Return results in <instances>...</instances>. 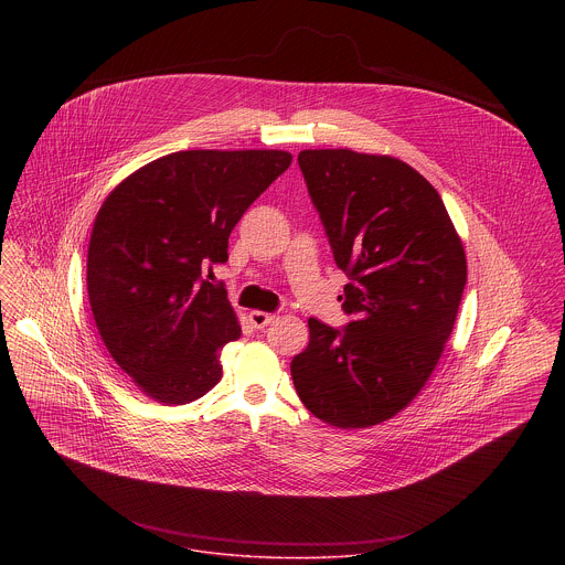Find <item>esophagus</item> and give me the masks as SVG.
Here are the masks:
<instances>
[{"label": "esophagus", "mask_w": 565, "mask_h": 565, "mask_svg": "<svg viewBox=\"0 0 565 565\" xmlns=\"http://www.w3.org/2000/svg\"><path fill=\"white\" fill-rule=\"evenodd\" d=\"M276 320L274 313H265V311H252L249 313V322L254 328H265L267 323H271Z\"/></svg>", "instance_id": "34e87169"}]
</instances>
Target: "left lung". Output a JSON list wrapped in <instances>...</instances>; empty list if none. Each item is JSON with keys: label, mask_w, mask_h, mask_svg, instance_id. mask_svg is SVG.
Returning <instances> with one entry per match:
<instances>
[{"label": "left lung", "mask_w": 565, "mask_h": 565, "mask_svg": "<svg viewBox=\"0 0 565 565\" xmlns=\"http://www.w3.org/2000/svg\"><path fill=\"white\" fill-rule=\"evenodd\" d=\"M343 287V328L309 320L291 361L302 404L337 428L381 424L411 403L452 332L468 280L435 186L406 162L352 150L298 154Z\"/></svg>", "instance_id": "1"}]
</instances>
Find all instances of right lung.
Returning <instances> with one entry per match:
<instances>
[{
	"label": "right lung",
	"instance_id": "obj_1",
	"mask_svg": "<svg viewBox=\"0 0 565 565\" xmlns=\"http://www.w3.org/2000/svg\"><path fill=\"white\" fill-rule=\"evenodd\" d=\"M291 164L282 150H189L148 162L102 204L88 243L93 320L115 363L162 404L202 398L242 337L213 265L249 204Z\"/></svg>",
	"mask_w": 565,
	"mask_h": 565
}]
</instances>
